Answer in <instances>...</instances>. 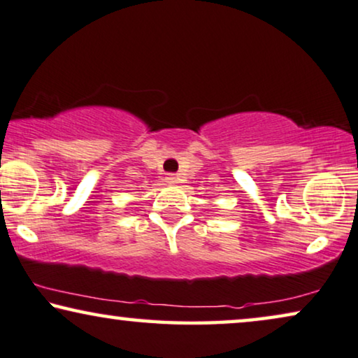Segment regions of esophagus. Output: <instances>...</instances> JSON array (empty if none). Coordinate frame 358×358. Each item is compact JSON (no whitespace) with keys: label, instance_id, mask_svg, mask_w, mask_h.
Instances as JSON below:
<instances>
[{"label":"esophagus","instance_id":"1","mask_svg":"<svg viewBox=\"0 0 358 358\" xmlns=\"http://www.w3.org/2000/svg\"><path fill=\"white\" fill-rule=\"evenodd\" d=\"M169 181V183H172V185H175V183H178L180 181V178L177 177V175H173V173H170V175H167V178H165Z\"/></svg>","mask_w":358,"mask_h":358}]
</instances>
